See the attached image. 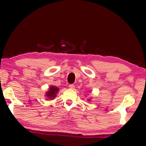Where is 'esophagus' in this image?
Listing matches in <instances>:
<instances>
[{"mask_svg":"<svg viewBox=\"0 0 146 146\" xmlns=\"http://www.w3.org/2000/svg\"><path fill=\"white\" fill-rule=\"evenodd\" d=\"M69 88H70L71 90H74V89H75V86H74V84H70L69 85Z\"/></svg>","mask_w":146,"mask_h":146,"instance_id":"34e87169","label":"esophagus"}]
</instances>
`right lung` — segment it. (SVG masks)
Segmentation results:
<instances>
[{"label": "right lung", "mask_w": 146, "mask_h": 146, "mask_svg": "<svg viewBox=\"0 0 146 146\" xmlns=\"http://www.w3.org/2000/svg\"><path fill=\"white\" fill-rule=\"evenodd\" d=\"M58 91V88L55 87V86H51L49 88L48 92L46 93V97L49 99H53L56 97V94Z\"/></svg>", "instance_id": "add662e5"}]
</instances>
